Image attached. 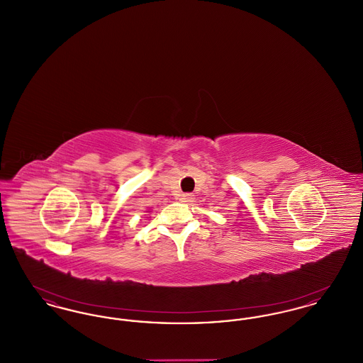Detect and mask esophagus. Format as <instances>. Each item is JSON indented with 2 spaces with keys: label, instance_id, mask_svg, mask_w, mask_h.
I'll list each match as a JSON object with an SVG mask.
<instances>
[{
  "label": "esophagus",
  "instance_id": "obj_1",
  "mask_svg": "<svg viewBox=\"0 0 363 363\" xmlns=\"http://www.w3.org/2000/svg\"><path fill=\"white\" fill-rule=\"evenodd\" d=\"M193 194L191 193H184L182 196H181V201L182 203H191L193 201Z\"/></svg>",
  "mask_w": 363,
  "mask_h": 363
}]
</instances>
